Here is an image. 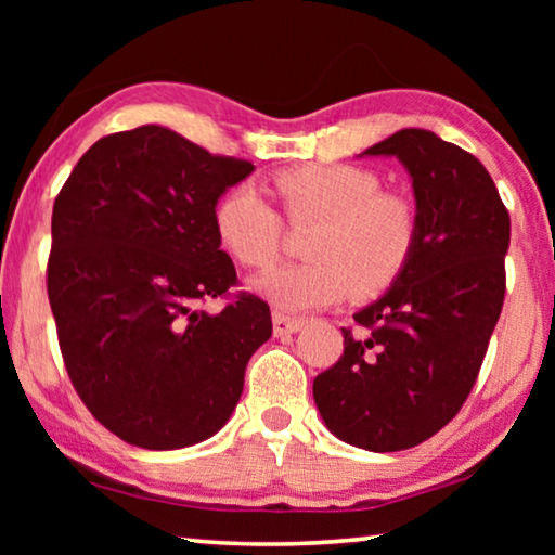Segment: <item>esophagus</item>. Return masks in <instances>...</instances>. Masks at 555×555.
<instances>
[{"label":"esophagus","mask_w":555,"mask_h":555,"mask_svg":"<svg viewBox=\"0 0 555 555\" xmlns=\"http://www.w3.org/2000/svg\"><path fill=\"white\" fill-rule=\"evenodd\" d=\"M271 323H274V335L276 337L294 335V333L300 331V327H304V321H300V318H291V315H284V313H274Z\"/></svg>","instance_id":"1"}]
</instances>
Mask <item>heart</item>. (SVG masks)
Wrapping results in <instances>:
<instances>
[{
  "label": "heart",
  "mask_w": 555,
  "mask_h": 555,
  "mask_svg": "<svg viewBox=\"0 0 555 555\" xmlns=\"http://www.w3.org/2000/svg\"><path fill=\"white\" fill-rule=\"evenodd\" d=\"M276 193L294 222L318 220L306 264L267 271L251 291L279 313H304L343 300L379 294L409 264L418 237L413 205L382 191V178L350 164H313L281 171ZM215 234L244 267H269L279 257V212L255 183L224 191L212 210Z\"/></svg>",
  "instance_id": "heart-1"
}]
</instances>
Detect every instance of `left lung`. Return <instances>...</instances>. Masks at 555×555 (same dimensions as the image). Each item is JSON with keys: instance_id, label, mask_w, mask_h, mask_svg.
<instances>
[{"instance_id": "obj_1", "label": "left lung", "mask_w": 555, "mask_h": 555, "mask_svg": "<svg viewBox=\"0 0 555 555\" xmlns=\"http://www.w3.org/2000/svg\"><path fill=\"white\" fill-rule=\"evenodd\" d=\"M360 156L406 168L418 237L391 286L352 315L372 333L343 331L313 399L343 443L393 453L438 434L473 389L504 304L509 212L487 168L434 131L401 129Z\"/></svg>"}]
</instances>
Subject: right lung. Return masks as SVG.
Segmentation results:
<instances>
[{
  "instance_id": "obj_1",
  "label": "right lung",
  "mask_w": 555,
  "mask_h": 555,
  "mask_svg": "<svg viewBox=\"0 0 555 555\" xmlns=\"http://www.w3.org/2000/svg\"><path fill=\"white\" fill-rule=\"evenodd\" d=\"M251 171L144 125L92 144L55 198L49 300L65 370L131 446L178 450L218 434L271 337L257 296L201 308L237 281L212 210Z\"/></svg>"
}]
</instances>
